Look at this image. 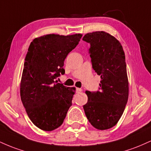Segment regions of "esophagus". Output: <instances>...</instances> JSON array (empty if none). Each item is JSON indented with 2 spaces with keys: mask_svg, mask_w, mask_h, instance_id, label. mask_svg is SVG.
<instances>
[{
  "mask_svg": "<svg viewBox=\"0 0 151 151\" xmlns=\"http://www.w3.org/2000/svg\"><path fill=\"white\" fill-rule=\"evenodd\" d=\"M76 91H77V93H80L81 92V91H82V89H80V88H77V90H76Z\"/></svg>",
  "mask_w": 151,
  "mask_h": 151,
  "instance_id": "34e87169",
  "label": "esophagus"
}]
</instances>
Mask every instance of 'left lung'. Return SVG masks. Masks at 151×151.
I'll return each mask as SVG.
<instances>
[{
	"label": "left lung",
	"instance_id": "left-lung-1",
	"mask_svg": "<svg viewBox=\"0 0 151 151\" xmlns=\"http://www.w3.org/2000/svg\"><path fill=\"white\" fill-rule=\"evenodd\" d=\"M83 40L90 43L92 67L101 77L100 91H86V118L93 127L106 130L121 119L129 98L125 54L119 40L104 31L89 32Z\"/></svg>",
	"mask_w": 151,
	"mask_h": 151
}]
</instances>
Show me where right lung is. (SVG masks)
<instances>
[{
    "mask_svg": "<svg viewBox=\"0 0 151 151\" xmlns=\"http://www.w3.org/2000/svg\"><path fill=\"white\" fill-rule=\"evenodd\" d=\"M82 34H48L32 41L25 57L20 81V98L27 116L40 129L60 127L72 106L75 87L58 83L65 74L64 62Z\"/></svg>",
    "mask_w": 151,
    "mask_h": 151,
    "instance_id": "add662e5",
    "label": "right lung"
}]
</instances>
